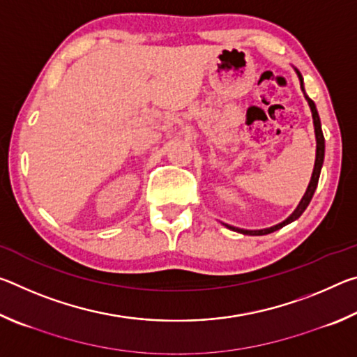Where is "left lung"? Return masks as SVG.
Masks as SVG:
<instances>
[{
    "label": "left lung",
    "mask_w": 357,
    "mask_h": 357,
    "mask_svg": "<svg viewBox=\"0 0 357 357\" xmlns=\"http://www.w3.org/2000/svg\"><path fill=\"white\" fill-rule=\"evenodd\" d=\"M298 75L301 78V88L302 91H304V86H302V75L298 72ZM305 94V93H304ZM307 102H309L310 105V110H312V116H313V124H315V135H317V160H315V168H313V174H312V181L309 184V189H307L305 195L302 197V200L299 203V206L296 208L294 213L288 217V219L285 222L279 223V225L275 227H271V228H266V229H241V228H234V227H229V225H225L228 227L229 229H234V231H239L243 234H250V236H261V234H269L275 231V229H279L282 227L288 225V223H291L293 220L299 219L301 214L304 213L305 208L309 206V203L312 200L313 193H315V189L318 185V179H319V173H321V167H323V160H324V137H323V130H321V123H319V116H318V112H317V107H315V102H313L310 98H307L305 96Z\"/></svg>",
    "instance_id": "obj_1"
}]
</instances>
